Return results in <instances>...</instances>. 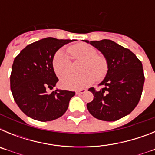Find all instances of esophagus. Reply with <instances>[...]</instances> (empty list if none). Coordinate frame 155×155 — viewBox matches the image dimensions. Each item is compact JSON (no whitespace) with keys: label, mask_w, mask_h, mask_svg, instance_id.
I'll list each match as a JSON object with an SVG mask.
<instances>
[{"label":"esophagus","mask_w":155,"mask_h":155,"mask_svg":"<svg viewBox=\"0 0 155 155\" xmlns=\"http://www.w3.org/2000/svg\"><path fill=\"white\" fill-rule=\"evenodd\" d=\"M86 91H87V90L84 89V88H82V89H80V90H77L76 94H83V93L86 92Z\"/></svg>","instance_id":"1"}]
</instances>
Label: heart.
Masks as SVG:
<instances>
[{
    "label": "heart",
    "mask_w": 155,
    "mask_h": 155,
    "mask_svg": "<svg viewBox=\"0 0 155 155\" xmlns=\"http://www.w3.org/2000/svg\"><path fill=\"white\" fill-rule=\"evenodd\" d=\"M70 54L74 60L84 61L81 74H68L61 79V85L67 89L77 90L89 85L94 81L104 78L109 71L108 59L102 54H97L95 48L86 44H78L69 48ZM53 68L58 76H64L70 72L71 57L60 50L53 57Z\"/></svg>",
    "instance_id": "obj_1"
}]
</instances>
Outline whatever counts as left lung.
I'll use <instances>...</instances> for the list:
<instances>
[{
  "label": "left lung",
  "mask_w": 155,
  "mask_h": 155,
  "mask_svg": "<svg viewBox=\"0 0 155 155\" xmlns=\"http://www.w3.org/2000/svg\"><path fill=\"white\" fill-rule=\"evenodd\" d=\"M90 44L108 59L109 71L99 84L103 88L88 89L94 98L87 104V110L98 120L116 121L130 114L140 99L145 79L142 63L129 49L109 39Z\"/></svg>",
  "instance_id": "1"
}]
</instances>
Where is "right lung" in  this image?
<instances>
[{
	"instance_id": "obj_1",
	"label": "right lung",
	"mask_w": 155,
	"mask_h": 155,
	"mask_svg": "<svg viewBox=\"0 0 155 155\" xmlns=\"http://www.w3.org/2000/svg\"><path fill=\"white\" fill-rule=\"evenodd\" d=\"M74 39L45 38L24 48L14 60L10 77L12 95L26 116L41 122L57 120L65 113L74 91L52 90L59 79L53 68L56 52Z\"/></svg>"
}]
</instances>
